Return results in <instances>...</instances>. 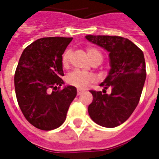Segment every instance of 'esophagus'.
<instances>
[{
    "mask_svg": "<svg viewBox=\"0 0 159 159\" xmlns=\"http://www.w3.org/2000/svg\"><path fill=\"white\" fill-rule=\"evenodd\" d=\"M76 93H77V95H80V94H82L83 93V90L77 89L76 90Z\"/></svg>",
    "mask_w": 159,
    "mask_h": 159,
    "instance_id": "esophagus-1",
    "label": "esophagus"
}]
</instances>
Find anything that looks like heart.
I'll return each mask as SVG.
<instances>
[{
	"instance_id": "obj_1",
	"label": "heart",
	"mask_w": 159,
	"mask_h": 159,
	"mask_svg": "<svg viewBox=\"0 0 159 159\" xmlns=\"http://www.w3.org/2000/svg\"><path fill=\"white\" fill-rule=\"evenodd\" d=\"M87 52H88L89 57L92 62L99 61L100 63L102 61L103 55L98 49L94 48H88ZM70 55H71V50H70V49L66 50V52L63 53L61 62H62V66L65 68L69 66ZM66 81L71 86L76 87L78 89H84L89 86L90 83H94L96 81V76L91 72L75 70L68 74V76L66 77Z\"/></svg>"
}]
</instances>
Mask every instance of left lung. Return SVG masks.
Instances as JSON below:
<instances>
[{
  "label": "left lung",
  "mask_w": 159,
  "mask_h": 159,
  "mask_svg": "<svg viewBox=\"0 0 159 159\" xmlns=\"http://www.w3.org/2000/svg\"><path fill=\"white\" fill-rule=\"evenodd\" d=\"M86 38L110 52L111 64L109 75L100 83L103 93L90 90L93 101L89 114L100 126L114 128L124 123L139 104L147 76L143 52L121 36L89 35ZM109 87L112 93L107 95Z\"/></svg>",
  "instance_id": "left-lung-1"
}]
</instances>
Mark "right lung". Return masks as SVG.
<instances>
[{"mask_svg": "<svg viewBox=\"0 0 159 159\" xmlns=\"http://www.w3.org/2000/svg\"><path fill=\"white\" fill-rule=\"evenodd\" d=\"M72 37H44L26 47L14 75L19 108L26 120L42 130L61 126L76 89L64 83L61 59ZM51 89L54 91L51 92Z\"/></svg>", "mask_w": 159, "mask_h": 159, "instance_id": "add662e5", "label": "right lung"}]
</instances>
